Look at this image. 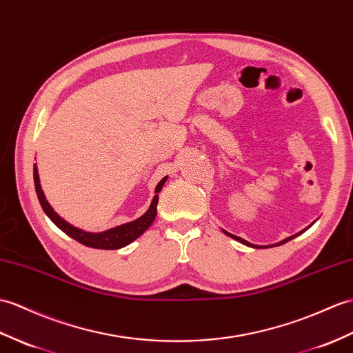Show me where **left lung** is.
Instances as JSON below:
<instances>
[{
  "label": "left lung",
  "mask_w": 353,
  "mask_h": 353,
  "mask_svg": "<svg viewBox=\"0 0 353 353\" xmlns=\"http://www.w3.org/2000/svg\"><path fill=\"white\" fill-rule=\"evenodd\" d=\"M316 223V221H314ZM314 223H311L308 227H305L304 230H301L299 233H296V234H293V236H289V237H285V239H283V241H280V242H276V243H272V245H254V243H251V242H248V241H245V239H242V237H239V236H236V234H232V233H228V232H225V230H223L227 236H230L232 239H234V241H237V242H241V243H243V245H247V247H251V248H272V247H278V245H283V243H285V242H289V241H292L293 237H296V236H299V234H302L304 232H307L308 228L313 225Z\"/></svg>",
  "instance_id": "1"
}]
</instances>
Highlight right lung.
Segmentation results:
<instances>
[{
	"instance_id": "add662e5",
	"label": "right lung",
	"mask_w": 353,
	"mask_h": 353,
	"mask_svg": "<svg viewBox=\"0 0 353 353\" xmlns=\"http://www.w3.org/2000/svg\"><path fill=\"white\" fill-rule=\"evenodd\" d=\"M167 179L168 177H163L157 185V188H154V196H153V200H152L150 206H149V209H147L145 214H143L141 216L134 219V221H130V223L120 224L117 227L108 228V230H105V232L93 233V232L81 230V228L69 224L68 221H64L52 209V206L48 203L46 196L43 194L42 185H40L37 163H34V186H36L39 203H40V206H42L46 216L51 219L61 232H64L69 237H72V239H75L77 242L85 245V247L96 248V250H119V248L126 247V245H129L130 242H134L137 237L141 236L147 230V228L152 225L154 218H157V206H158V200H159L158 194L161 192L162 186L165 185Z\"/></svg>"
}]
</instances>
